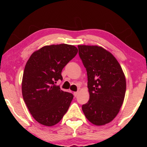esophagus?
Here are the masks:
<instances>
[{"label":"esophagus","mask_w":147,"mask_h":147,"mask_svg":"<svg viewBox=\"0 0 147 147\" xmlns=\"http://www.w3.org/2000/svg\"><path fill=\"white\" fill-rule=\"evenodd\" d=\"M78 94H79V92H74V96H75V97H76V96H78Z\"/></svg>","instance_id":"34e87169"}]
</instances>
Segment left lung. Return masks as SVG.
Instances as JSON below:
<instances>
[{"mask_svg":"<svg viewBox=\"0 0 147 147\" xmlns=\"http://www.w3.org/2000/svg\"><path fill=\"white\" fill-rule=\"evenodd\" d=\"M79 55L88 75L90 100L82 110L86 118L97 126L109 123L123 104L126 78L114 55L97 45H78Z\"/></svg>","mask_w":147,"mask_h":147,"instance_id":"1","label":"left lung"}]
</instances>
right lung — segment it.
Segmentation results:
<instances>
[{"label":"right lung","instance_id":"right-lung-1","mask_svg":"<svg viewBox=\"0 0 147 147\" xmlns=\"http://www.w3.org/2000/svg\"><path fill=\"white\" fill-rule=\"evenodd\" d=\"M78 51L77 47L67 44L46 45L28 59L22 80V94L30 113L39 123L52 126L67 112L74 96L55 84L63 80L62 69Z\"/></svg>","mask_w":147,"mask_h":147}]
</instances>
